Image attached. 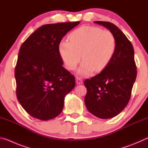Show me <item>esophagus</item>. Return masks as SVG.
Listing matches in <instances>:
<instances>
[{
	"instance_id": "1",
	"label": "esophagus",
	"mask_w": 148,
	"mask_h": 148,
	"mask_svg": "<svg viewBox=\"0 0 148 148\" xmlns=\"http://www.w3.org/2000/svg\"><path fill=\"white\" fill-rule=\"evenodd\" d=\"M76 83L77 85H79V84H82V83H83V81H82V79L80 78V77H76Z\"/></svg>"
}]
</instances>
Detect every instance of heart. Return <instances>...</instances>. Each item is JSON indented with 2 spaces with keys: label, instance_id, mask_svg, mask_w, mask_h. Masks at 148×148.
<instances>
[{
  "label": "heart",
  "instance_id": "heart-1",
  "mask_svg": "<svg viewBox=\"0 0 148 148\" xmlns=\"http://www.w3.org/2000/svg\"><path fill=\"white\" fill-rule=\"evenodd\" d=\"M69 40H61L59 53L65 68L74 71L82 59L77 71L80 76H87L93 71H101L113 58L116 49V38L108 30L83 26L69 35Z\"/></svg>",
  "mask_w": 148,
  "mask_h": 148
}]
</instances>
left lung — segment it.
<instances>
[{
  "instance_id": "1",
  "label": "left lung",
  "mask_w": 148,
  "mask_h": 148,
  "mask_svg": "<svg viewBox=\"0 0 148 148\" xmlns=\"http://www.w3.org/2000/svg\"><path fill=\"white\" fill-rule=\"evenodd\" d=\"M114 34L116 49L101 73L85 80V104L88 111L101 119L116 116L128 104L136 77L134 48L118 27L106 21H95Z\"/></svg>"
}]
</instances>
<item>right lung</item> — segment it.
<instances>
[{
	"label": "right lung",
	"mask_w": 148,
	"mask_h": 148,
	"mask_svg": "<svg viewBox=\"0 0 148 148\" xmlns=\"http://www.w3.org/2000/svg\"><path fill=\"white\" fill-rule=\"evenodd\" d=\"M79 23L44 25L20 47L15 69L17 98L34 118L46 121L59 116L65 96L75 87L74 76L62 65L59 44Z\"/></svg>",
	"instance_id": "1"
}]
</instances>
